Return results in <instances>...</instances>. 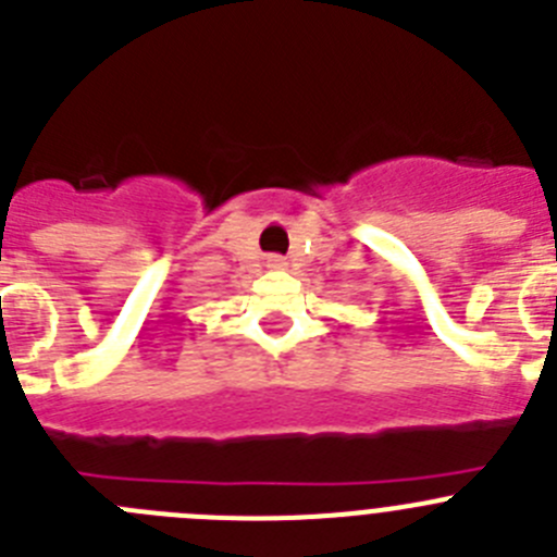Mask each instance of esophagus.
I'll use <instances>...</instances> for the list:
<instances>
[{"instance_id":"1","label":"esophagus","mask_w":557,"mask_h":557,"mask_svg":"<svg viewBox=\"0 0 557 557\" xmlns=\"http://www.w3.org/2000/svg\"><path fill=\"white\" fill-rule=\"evenodd\" d=\"M267 263H269V269H285V267H288V263H285V260L280 258V255H272V258H269Z\"/></svg>"}]
</instances>
